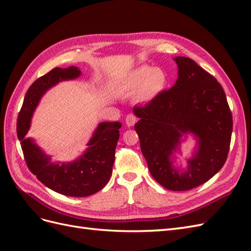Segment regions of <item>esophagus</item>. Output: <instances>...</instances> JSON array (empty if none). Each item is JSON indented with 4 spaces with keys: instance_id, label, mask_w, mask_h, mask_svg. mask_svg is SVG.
I'll return each mask as SVG.
<instances>
[{
    "instance_id": "34e87169",
    "label": "esophagus",
    "mask_w": 251,
    "mask_h": 251,
    "mask_svg": "<svg viewBox=\"0 0 251 251\" xmlns=\"http://www.w3.org/2000/svg\"><path fill=\"white\" fill-rule=\"evenodd\" d=\"M136 121H137V117H136L134 114H128V115L126 117V125L127 126H133Z\"/></svg>"
}]
</instances>
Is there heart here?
<instances>
[{
	"label": "heart",
	"instance_id": "b5f03b06",
	"mask_svg": "<svg viewBox=\"0 0 251 251\" xmlns=\"http://www.w3.org/2000/svg\"><path fill=\"white\" fill-rule=\"evenodd\" d=\"M168 74L161 68L142 65L130 72L123 83L126 94L136 92V100L150 102L160 95L168 86Z\"/></svg>",
	"mask_w": 251,
	"mask_h": 251
}]
</instances>
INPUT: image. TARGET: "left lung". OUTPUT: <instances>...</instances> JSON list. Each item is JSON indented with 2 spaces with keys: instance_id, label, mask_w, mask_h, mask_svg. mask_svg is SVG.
<instances>
[{
  "instance_id": "8db88e82",
  "label": "left lung",
  "mask_w": 251,
  "mask_h": 251,
  "mask_svg": "<svg viewBox=\"0 0 251 251\" xmlns=\"http://www.w3.org/2000/svg\"><path fill=\"white\" fill-rule=\"evenodd\" d=\"M178 79L144 105H135L141 151L153 178L166 189L188 191L222 169L229 151L232 115L222 86L193 59L174 58ZM197 140L185 170L173 165V154L185 133Z\"/></svg>"
}]
</instances>
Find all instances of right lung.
Returning <instances> with one entry per match:
<instances>
[{
    "instance_id": "add662e5",
    "label": "right lung",
    "mask_w": 251,
    "mask_h": 251,
    "mask_svg": "<svg viewBox=\"0 0 251 251\" xmlns=\"http://www.w3.org/2000/svg\"><path fill=\"white\" fill-rule=\"evenodd\" d=\"M78 67L54 68L37 78L24 98L17 123L18 138L28 169L52 191L69 197H87L100 192L108 183L115 160L121 124L101 123L87 143L83 154L72 162L53 161L32 138H26L35 108L49 89L64 80L79 77Z\"/></svg>"
}]
</instances>
